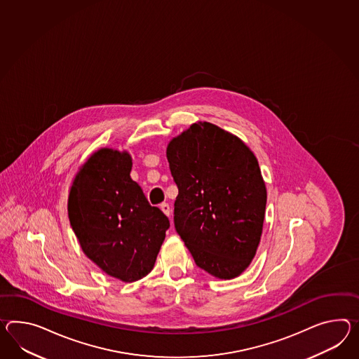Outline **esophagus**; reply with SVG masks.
I'll use <instances>...</instances> for the list:
<instances>
[{"label":"esophagus","mask_w":359,"mask_h":359,"mask_svg":"<svg viewBox=\"0 0 359 359\" xmlns=\"http://www.w3.org/2000/svg\"><path fill=\"white\" fill-rule=\"evenodd\" d=\"M161 210L163 211V214H165L166 217L171 215V208H170L168 203H162V205H161Z\"/></svg>","instance_id":"obj_1"}]
</instances>
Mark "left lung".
Segmentation results:
<instances>
[{
  "mask_svg": "<svg viewBox=\"0 0 359 359\" xmlns=\"http://www.w3.org/2000/svg\"><path fill=\"white\" fill-rule=\"evenodd\" d=\"M179 194L174 220L196 264L235 279L253 261L262 236L267 191L253 151L233 133L193 123L166 149Z\"/></svg>",
  "mask_w": 359,
  "mask_h": 359,
  "instance_id": "left-lung-1",
  "label": "left lung"
}]
</instances>
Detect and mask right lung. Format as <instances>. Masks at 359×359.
Here are the masks:
<instances>
[{
    "instance_id": "add662e5",
    "label": "right lung",
    "mask_w": 359,
    "mask_h": 359,
    "mask_svg": "<svg viewBox=\"0 0 359 359\" xmlns=\"http://www.w3.org/2000/svg\"><path fill=\"white\" fill-rule=\"evenodd\" d=\"M127 150L101 148L79 167L69 191L71 227L88 258L132 283L153 270L170 222L131 179Z\"/></svg>"
}]
</instances>
